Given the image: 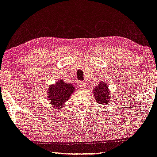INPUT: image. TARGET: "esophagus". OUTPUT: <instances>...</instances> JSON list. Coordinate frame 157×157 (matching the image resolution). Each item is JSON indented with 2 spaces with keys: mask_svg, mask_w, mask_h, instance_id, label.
<instances>
[{
  "mask_svg": "<svg viewBox=\"0 0 157 157\" xmlns=\"http://www.w3.org/2000/svg\"><path fill=\"white\" fill-rule=\"evenodd\" d=\"M78 85H79V87H80L81 88H84L87 86V84L85 82H82V81H79Z\"/></svg>",
  "mask_w": 157,
  "mask_h": 157,
  "instance_id": "esophagus-1",
  "label": "esophagus"
}]
</instances>
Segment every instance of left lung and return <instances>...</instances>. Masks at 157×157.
I'll return each mask as SVG.
<instances>
[{
  "label": "left lung",
  "mask_w": 157,
  "mask_h": 157,
  "mask_svg": "<svg viewBox=\"0 0 157 157\" xmlns=\"http://www.w3.org/2000/svg\"><path fill=\"white\" fill-rule=\"evenodd\" d=\"M96 101L100 104H106L110 101V95L106 82H101L93 90Z\"/></svg>",
  "instance_id": "obj_1"
}]
</instances>
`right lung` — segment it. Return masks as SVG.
Listing matches in <instances>:
<instances>
[{"mask_svg": "<svg viewBox=\"0 0 157 157\" xmlns=\"http://www.w3.org/2000/svg\"><path fill=\"white\" fill-rule=\"evenodd\" d=\"M73 92L74 87L72 85L60 80L55 85H51L48 88V98L56 108H61L63 104L69 100Z\"/></svg>", "mask_w": 157, "mask_h": 157, "instance_id": "right-lung-1", "label": "right lung"}]
</instances>
